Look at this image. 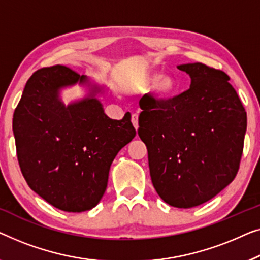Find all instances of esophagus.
<instances>
[{
	"label": "esophagus",
	"instance_id": "34e87169",
	"mask_svg": "<svg viewBox=\"0 0 260 260\" xmlns=\"http://www.w3.org/2000/svg\"><path fill=\"white\" fill-rule=\"evenodd\" d=\"M138 119H139V115H138V114H132L131 120H132V123H133V126H134L135 129L139 128V121H138Z\"/></svg>",
	"mask_w": 260,
	"mask_h": 260
}]
</instances>
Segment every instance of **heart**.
<instances>
[{
    "instance_id": "b5f03b06",
    "label": "heart",
    "mask_w": 260,
    "mask_h": 260,
    "mask_svg": "<svg viewBox=\"0 0 260 260\" xmlns=\"http://www.w3.org/2000/svg\"><path fill=\"white\" fill-rule=\"evenodd\" d=\"M178 81L171 73H164L160 75L155 71L142 72L134 80L133 88L140 92L151 88L153 100L158 104L170 101L178 92Z\"/></svg>"
}]
</instances>
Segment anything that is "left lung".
<instances>
[{
  "label": "left lung",
  "instance_id": "left-lung-1",
  "mask_svg": "<svg viewBox=\"0 0 260 260\" xmlns=\"http://www.w3.org/2000/svg\"><path fill=\"white\" fill-rule=\"evenodd\" d=\"M191 86L170 101L142 96L138 134L148 152L152 184L164 202L191 208L231 184L239 168L246 112L224 72L186 63Z\"/></svg>",
  "mask_w": 260,
  "mask_h": 260
}]
</instances>
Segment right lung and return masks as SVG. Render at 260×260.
Returning a JSON list of instances; mask_svg holds the SVG:
<instances>
[{
    "label": "right lung",
    "mask_w": 260,
    "mask_h": 260,
    "mask_svg": "<svg viewBox=\"0 0 260 260\" xmlns=\"http://www.w3.org/2000/svg\"><path fill=\"white\" fill-rule=\"evenodd\" d=\"M79 83L89 89L66 106L60 90ZM104 87L64 66L36 71L25 83L14 112L13 131L21 172L32 191L66 212L92 210L108 182L120 149L135 137L131 114H105Z\"/></svg>",
    "instance_id": "add662e5"
}]
</instances>
